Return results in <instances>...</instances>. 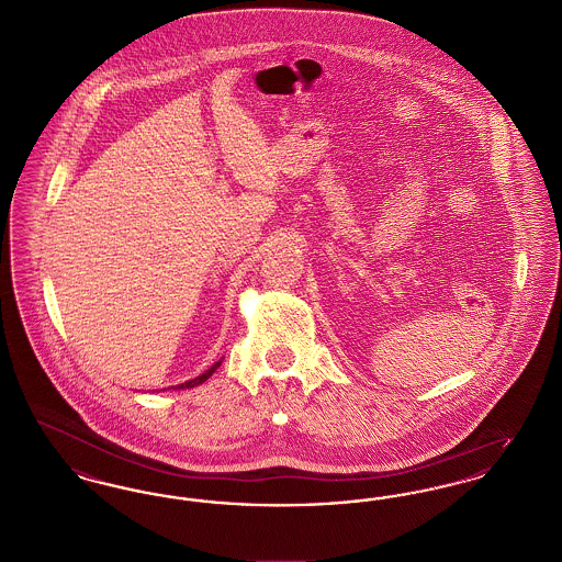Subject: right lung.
I'll use <instances>...</instances> for the list:
<instances>
[{"instance_id": "add662e5", "label": "right lung", "mask_w": 562, "mask_h": 562, "mask_svg": "<svg viewBox=\"0 0 562 562\" xmlns=\"http://www.w3.org/2000/svg\"><path fill=\"white\" fill-rule=\"evenodd\" d=\"M221 362H223V358H221L218 362H214L213 367H211L209 371H204V373L198 374V376H193V379H189V381H186V383L172 385V387H175V390H189V387H198L200 383H204V381H206V379H209V376H211V374H213L214 371L221 367Z\"/></svg>"}]
</instances>
